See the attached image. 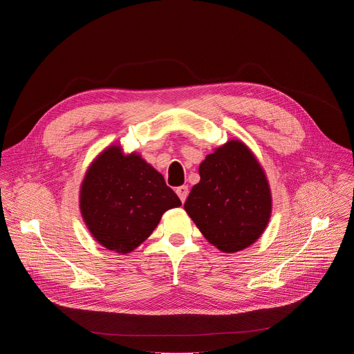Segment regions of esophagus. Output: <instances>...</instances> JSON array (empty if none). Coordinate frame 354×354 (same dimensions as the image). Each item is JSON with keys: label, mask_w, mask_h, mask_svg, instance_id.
<instances>
[{"label": "esophagus", "mask_w": 354, "mask_h": 354, "mask_svg": "<svg viewBox=\"0 0 354 354\" xmlns=\"http://www.w3.org/2000/svg\"><path fill=\"white\" fill-rule=\"evenodd\" d=\"M176 193H178V196H179L182 203H185V200H186V197H187V194H189V187H187L186 185L179 186V187H176Z\"/></svg>", "instance_id": "1"}]
</instances>
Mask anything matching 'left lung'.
<instances>
[{"label":"left lung","instance_id":"8db88e82","mask_svg":"<svg viewBox=\"0 0 354 354\" xmlns=\"http://www.w3.org/2000/svg\"><path fill=\"white\" fill-rule=\"evenodd\" d=\"M198 174L183 207L200 232L225 254L254 243L269 223L272 194L252 151L231 140L206 157Z\"/></svg>","mask_w":354,"mask_h":354}]
</instances>
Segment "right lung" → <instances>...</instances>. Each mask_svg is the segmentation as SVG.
Listing matches in <instances>:
<instances>
[{"instance_id": "1", "label": "right lung", "mask_w": 354, "mask_h": 354, "mask_svg": "<svg viewBox=\"0 0 354 354\" xmlns=\"http://www.w3.org/2000/svg\"><path fill=\"white\" fill-rule=\"evenodd\" d=\"M180 205L158 171L136 153L124 156L120 145L95 158L80 192V209L89 232L118 254L136 249L167 210Z\"/></svg>"}]
</instances>
